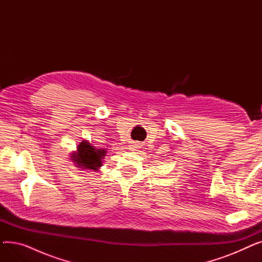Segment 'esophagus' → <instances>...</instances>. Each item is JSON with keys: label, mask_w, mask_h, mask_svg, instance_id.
Returning a JSON list of instances; mask_svg holds the SVG:
<instances>
[{"label": "esophagus", "mask_w": 262, "mask_h": 262, "mask_svg": "<svg viewBox=\"0 0 262 262\" xmlns=\"http://www.w3.org/2000/svg\"><path fill=\"white\" fill-rule=\"evenodd\" d=\"M139 146H140L139 144H133V145L130 146V149H132V150H137V149L139 148Z\"/></svg>", "instance_id": "1"}]
</instances>
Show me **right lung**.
Returning a JSON list of instances; mask_svg holds the SVG:
<instances>
[{"instance_id":"obj_1","label":"right lung","mask_w":262,"mask_h":262,"mask_svg":"<svg viewBox=\"0 0 262 262\" xmlns=\"http://www.w3.org/2000/svg\"><path fill=\"white\" fill-rule=\"evenodd\" d=\"M107 150L105 148H98L93 146L88 140H82L76 150L71 153V160L75 163L76 168L82 170L98 171L103 163Z\"/></svg>"}]
</instances>
